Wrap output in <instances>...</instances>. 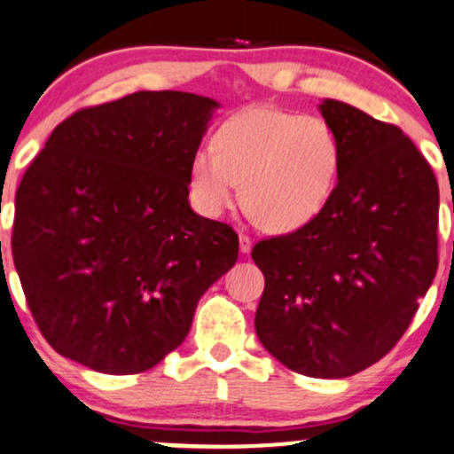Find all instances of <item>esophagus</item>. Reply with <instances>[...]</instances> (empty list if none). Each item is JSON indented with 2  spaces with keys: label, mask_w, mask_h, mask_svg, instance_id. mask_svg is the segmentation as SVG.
Returning <instances> with one entry per match:
<instances>
[{
  "label": "esophagus",
  "mask_w": 454,
  "mask_h": 454,
  "mask_svg": "<svg viewBox=\"0 0 454 454\" xmlns=\"http://www.w3.org/2000/svg\"><path fill=\"white\" fill-rule=\"evenodd\" d=\"M238 240H240V251H242V254H249L251 247H254L251 238L245 236V233H240V238H238Z\"/></svg>",
  "instance_id": "34e87169"
}]
</instances>
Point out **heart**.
I'll return each mask as SVG.
<instances>
[{
	"label": "heart",
	"instance_id": "1",
	"mask_svg": "<svg viewBox=\"0 0 454 454\" xmlns=\"http://www.w3.org/2000/svg\"><path fill=\"white\" fill-rule=\"evenodd\" d=\"M214 153L190 161V194L200 214L218 218L236 200L266 231L286 233L315 221L340 170V142L317 115L249 106L214 133Z\"/></svg>",
	"mask_w": 454,
	"mask_h": 454
}]
</instances>
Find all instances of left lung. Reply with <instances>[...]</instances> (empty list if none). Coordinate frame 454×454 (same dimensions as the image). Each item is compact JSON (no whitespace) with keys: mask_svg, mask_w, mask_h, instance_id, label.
Here are the masks:
<instances>
[{"mask_svg":"<svg viewBox=\"0 0 454 454\" xmlns=\"http://www.w3.org/2000/svg\"><path fill=\"white\" fill-rule=\"evenodd\" d=\"M340 170L324 212L251 258L264 273L255 332L282 365L345 378L380 361L409 328L437 273L439 188L394 124L324 100Z\"/></svg>","mask_w":454,"mask_h":454,"instance_id":"8db88e82","label":"left lung"}]
</instances>
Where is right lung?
Segmentation results:
<instances>
[{"label": "right lung", "instance_id": "add662e5", "mask_svg": "<svg viewBox=\"0 0 454 454\" xmlns=\"http://www.w3.org/2000/svg\"><path fill=\"white\" fill-rule=\"evenodd\" d=\"M218 102L137 91L60 122L15 196L12 258L41 334L102 373L179 348L238 233L188 200L190 161Z\"/></svg>", "mask_w": 454, "mask_h": 454}]
</instances>
